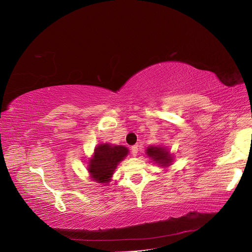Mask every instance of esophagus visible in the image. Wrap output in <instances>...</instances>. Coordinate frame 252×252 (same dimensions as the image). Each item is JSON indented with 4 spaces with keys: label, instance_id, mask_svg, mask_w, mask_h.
Returning a JSON list of instances; mask_svg holds the SVG:
<instances>
[{
    "label": "esophagus",
    "instance_id": "34e87169",
    "mask_svg": "<svg viewBox=\"0 0 252 252\" xmlns=\"http://www.w3.org/2000/svg\"><path fill=\"white\" fill-rule=\"evenodd\" d=\"M131 151H132L133 156H136V155H137V153H138V147L137 146H133Z\"/></svg>",
    "mask_w": 252,
    "mask_h": 252
}]
</instances>
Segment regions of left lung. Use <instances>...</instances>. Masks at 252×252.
Masks as SVG:
<instances>
[{
  "instance_id": "left-lung-1",
  "label": "left lung",
  "mask_w": 252,
  "mask_h": 252,
  "mask_svg": "<svg viewBox=\"0 0 252 252\" xmlns=\"http://www.w3.org/2000/svg\"><path fill=\"white\" fill-rule=\"evenodd\" d=\"M147 155L162 168L169 167L172 161H173V156L170 154L169 151L164 147H149L147 149Z\"/></svg>"
}]
</instances>
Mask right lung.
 Wrapping results in <instances>:
<instances>
[{
    "label": "right lung",
    "instance_id": "1",
    "mask_svg": "<svg viewBox=\"0 0 252 252\" xmlns=\"http://www.w3.org/2000/svg\"><path fill=\"white\" fill-rule=\"evenodd\" d=\"M127 153V148L124 146H112L110 143L98 145L89 161L88 170L91 178L99 184L110 183L117 164L125 159Z\"/></svg>",
    "mask_w": 252,
    "mask_h": 252
}]
</instances>
